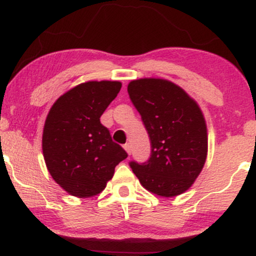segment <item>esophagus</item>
Masks as SVG:
<instances>
[{
  "label": "esophagus",
  "instance_id": "1",
  "mask_svg": "<svg viewBox=\"0 0 256 256\" xmlns=\"http://www.w3.org/2000/svg\"><path fill=\"white\" fill-rule=\"evenodd\" d=\"M124 149H125L126 152H128V155L131 154V144H130V143H126V144L124 146Z\"/></svg>",
  "mask_w": 256,
  "mask_h": 256
}]
</instances>
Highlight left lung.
Listing matches in <instances>:
<instances>
[{
    "instance_id": "obj_1",
    "label": "left lung",
    "mask_w": 256,
    "mask_h": 256,
    "mask_svg": "<svg viewBox=\"0 0 256 256\" xmlns=\"http://www.w3.org/2000/svg\"><path fill=\"white\" fill-rule=\"evenodd\" d=\"M128 92L152 143L149 160L131 161L132 171L142 186L155 195H180L194 184L207 158V125L201 108L166 79L131 80Z\"/></svg>"
}]
</instances>
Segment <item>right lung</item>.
I'll list each match as a JSON object with an SVG mask.
<instances>
[{"instance_id":"right-lung-1","label":"right lung","mask_w":256,"mask_h":256,"mask_svg":"<svg viewBox=\"0 0 256 256\" xmlns=\"http://www.w3.org/2000/svg\"><path fill=\"white\" fill-rule=\"evenodd\" d=\"M122 89L120 82H86L52 106L42 136L46 168L70 195L91 198L104 189L128 152L100 122Z\"/></svg>"}]
</instances>
